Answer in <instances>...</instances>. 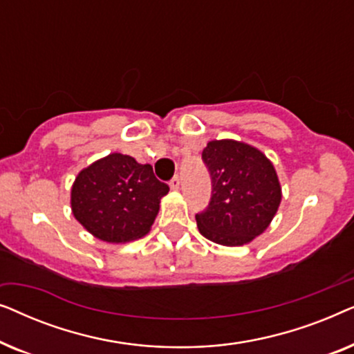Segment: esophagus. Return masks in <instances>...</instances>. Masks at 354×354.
I'll return each instance as SVG.
<instances>
[{"mask_svg": "<svg viewBox=\"0 0 354 354\" xmlns=\"http://www.w3.org/2000/svg\"><path fill=\"white\" fill-rule=\"evenodd\" d=\"M169 185H171V188H174V190H177V188L180 187V177L174 176V177L171 178V182H169Z\"/></svg>", "mask_w": 354, "mask_h": 354, "instance_id": "34e87169", "label": "esophagus"}]
</instances>
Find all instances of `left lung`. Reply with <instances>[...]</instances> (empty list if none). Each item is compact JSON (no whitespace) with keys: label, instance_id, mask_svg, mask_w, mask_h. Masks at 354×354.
I'll list each match as a JSON object with an SVG mask.
<instances>
[{"label":"left lung","instance_id":"left-lung-1","mask_svg":"<svg viewBox=\"0 0 354 354\" xmlns=\"http://www.w3.org/2000/svg\"><path fill=\"white\" fill-rule=\"evenodd\" d=\"M211 174L209 205L196 214L201 235L240 246L263 234L282 200L275 169L259 149L234 140H214L203 149Z\"/></svg>","mask_w":354,"mask_h":354}]
</instances>
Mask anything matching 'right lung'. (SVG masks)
Returning <instances> with one entry per match:
<instances>
[{
	"label": "right lung",
	"mask_w": 354,
	"mask_h": 354,
	"mask_svg": "<svg viewBox=\"0 0 354 354\" xmlns=\"http://www.w3.org/2000/svg\"><path fill=\"white\" fill-rule=\"evenodd\" d=\"M167 192L149 164L113 153L77 176L71 205L75 219L96 239L125 243L148 234Z\"/></svg>",
	"instance_id": "obj_1"
}]
</instances>
